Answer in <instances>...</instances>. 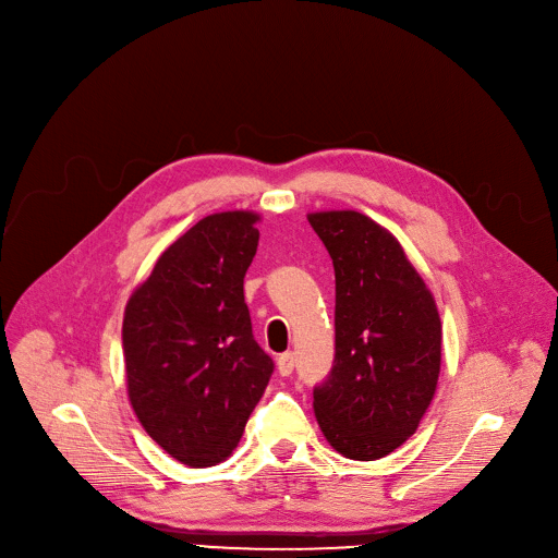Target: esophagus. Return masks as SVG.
<instances>
[{
    "label": "esophagus",
    "instance_id": "34e87169",
    "mask_svg": "<svg viewBox=\"0 0 558 558\" xmlns=\"http://www.w3.org/2000/svg\"><path fill=\"white\" fill-rule=\"evenodd\" d=\"M294 353H284V355H280L278 357V373L282 375V377H287V375H291V373H294Z\"/></svg>",
    "mask_w": 558,
    "mask_h": 558
}]
</instances>
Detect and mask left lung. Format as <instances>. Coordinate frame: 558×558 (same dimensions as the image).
<instances>
[{"label":"left lung","mask_w":558,"mask_h":558,"mask_svg":"<svg viewBox=\"0 0 558 558\" xmlns=\"http://www.w3.org/2000/svg\"><path fill=\"white\" fill-rule=\"evenodd\" d=\"M335 264V366L314 389L328 444L383 459L412 436L441 373V316L393 234L355 210L310 213Z\"/></svg>","instance_id":"obj_1"}]
</instances>
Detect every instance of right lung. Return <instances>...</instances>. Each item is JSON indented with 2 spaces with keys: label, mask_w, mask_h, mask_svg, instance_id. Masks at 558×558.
Instances as JSON below:
<instances>
[{
  "label": "right lung",
  "mask_w": 558,
  "mask_h": 558,
  "mask_svg": "<svg viewBox=\"0 0 558 558\" xmlns=\"http://www.w3.org/2000/svg\"><path fill=\"white\" fill-rule=\"evenodd\" d=\"M257 221L253 210L203 217L162 251L124 310L133 412L167 454L190 468L232 454L274 373L244 303Z\"/></svg>",
  "instance_id": "1"
}]
</instances>
